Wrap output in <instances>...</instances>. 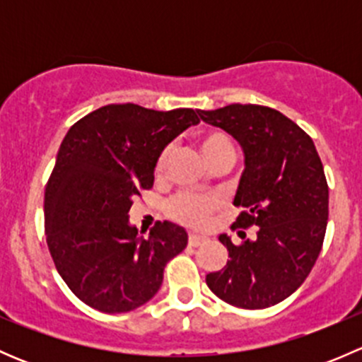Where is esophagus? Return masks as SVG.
Returning <instances> with one entry per match:
<instances>
[{
    "label": "esophagus",
    "instance_id": "esophagus-1",
    "mask_svg": "<svg viewBox=\"0 0 362 362\" xmlns=\"http://www.w3.org/2000/svg\"><path fill=\"white\" fill-rule=\"evenodd\" d=\"M206 242H208L206 236L194 235V233H191V235H189V238H187V243L191 247H199V245H203V243H206Z\"/></svg>",
    "mask_w": 362,
    "mask_h": 362
}]
</instances>
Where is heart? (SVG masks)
Masks as SVG:
<instances>
[{
    "label": "heart",
    "mask_w": 362,
    "mask_h": 362,
    "mask_svg": "<svg viewBox=\"0 0 362 362\" xmlns=\"http://www.w3.org/2000/svg\"><path fill=\"white\" fill-rule=\"evenodd\" d=\"M199 151L208 164L218 159H235L233 141L224 131H204L198 138ZM170 159V148H164L156 163V173L163 175ZM222 206L217 194H196V192H178L166 203V214L170 218L185 226H202L218 208Z\"/></svg>",
    "instance_id": "heart-1"
}]
</instances>
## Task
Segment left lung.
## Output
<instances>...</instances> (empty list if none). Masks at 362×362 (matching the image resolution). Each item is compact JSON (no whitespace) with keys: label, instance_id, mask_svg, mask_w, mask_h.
<instances>
[{"label":"left lung","instance_id":"8db88e82","mask_svg":"<svg viewBox=\"0 0 362 362\" xmlns=\"http://www.w3.org/2000/svg\"><path fill=\"white\" fill-rule=\"evenodd\" d=\"M198 113L235 136L245 152L235 196L242 211L231 226L243 242L235 245L226 235L218 236L229 261L208 273L206 286L238 308H268L305 282L322 249L329 215L322 160L312 138L269 107L233 103ZM250 227L255 236L247 239L245 229Z\"/></svg>","mask_w":362,"mask_h":362}]
</instances>
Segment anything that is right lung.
<instances>
[{"mask_svg": "<svg viewBox=\"0 0 362 362\" xmlns=\"http://www.w3.org/2000/svg\"><path fill=\"white\" fill-rule=\"evenodd\" d=\"M198 112H158L107 105L76 120L64 136L45 187V238L73 294L105 313L145 305L159 291L166 262L187 233L156 222L140 238L127 214L154 185V168L175 136L198 124Z\"/></svg>", "mask_w": 362, "mask_h": 362, "instance_id": "add662e5", "label": "right lung"}]
</instances>
